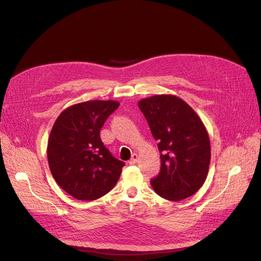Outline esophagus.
Wrapping results in <instances>:
<instances>
[{"label":"esophagus","mask_w":261,"mask_h":261,"mask_svg":"<svg viewBox=\"0 0 261 261\" xmlns=\"http://www.w3.org/2000/svg\"><path fill=\"white\" fill-rule=\"evenodd\" d=\"M137 161H138V154H136V153H134L133 155H132V159L129 160V165H135L137 163Z\"/></svg>","instance_id":"34e87169"}]
</instances>
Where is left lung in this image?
Returning <instances> with one entry per match:
<instances>
[{
  "mask_svg": "<svg viewBox=\"0 0 261 261\" xmlns=\"http://www.w3.org/2000/svg\"><path fill=\"white\" fill-rule=\"evenodd\" d=\"M138 107L148 121L161 153V171L151 180L154 192L179 201L203 185L211 161L209 135L198 114L174 95L141 99Z\"/></svg>",
  "mask_w": 261,
  "mask_h": 261,
  "instance_id": "obj_1",
  "label": "left lung"
}]
</instances>
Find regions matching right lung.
I'll return each mask as SVG.
<instances>
[{"label":"right lung","mask_w":261,"mask_h":261,"mask_svg":"<svg viewBox=\"0 0 261 261\" xmlns=\"http://www.w3.org/2000/svg\"><path fill=\"white\" fill-rule=\"evenodd\" d=\"M120 106L116 100H89L65 109L51 129L47 158L62 190L78 200H95L117 184L124 162L110 153L99 132Z\"/></svg>","instance_id":"add662e5"}]
</instances>
